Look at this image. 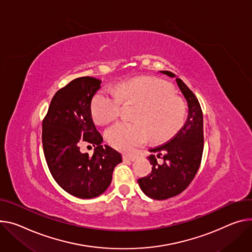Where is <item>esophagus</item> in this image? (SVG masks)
<instances>
[{
  "instance_id": "1",
  "label": "esophagus",
  "mask_w": 252,
  "mask_h": 252,
  "mask_svg": "<svg viewBox=\"0 0 252 252\" xmlns=\"http://www.w3.org/2000/svg\"><path fill=\"white\" fill-rule=\"evenodd\" d=\"M123 159L126 162H134L135 161V157L134 156H129V155H124Z\"/></svg>"
}]
</instances>
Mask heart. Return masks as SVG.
<instances>
[{
	"instance_id": "obj_1",
	"label": "heart",
	"mask_w": 252,
	"mask_h": 252,
	"mask_svg": "<svg viewBox=\"0 0 252 252\" xmlns=\"http://www.w3.org/2000/svg\"><path fill=\"white\" fill-rule=\"evenodd\" d=\"M123 102H136L131 119L105 130V140L116 150L131 153L149 138L153 142H166L180 131L186 121V107L169 82L156 77L128 80L116 90L104 88L94 96L91 117L104 125L118 119Z\"/></svg>"
}]
</instances>
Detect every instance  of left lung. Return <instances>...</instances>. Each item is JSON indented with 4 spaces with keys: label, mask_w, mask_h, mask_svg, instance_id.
Here are the masks:
<instances>
[{
    "label": "left lung",
    "mask_w": 252,
    "mask_h": 252,
    "mask_svg": "<svg viewBox=\"0 0 252 252\" xmlns=\"http://www.w3.org/2000/svg\"><path fill=\"white\" fill-rule=\"evenodd\" d=\"M161 73L176 78L189 110L186 124L174 138L150 150L152 173L138 180L142 191L156 200L175 197L190 185L200 167L204 148L203 113L197 97L174 73L166 70ZM158 158H161V162H157Z\"/></svg>",
    "instance_id": "8db88e82"
}]
</instances>
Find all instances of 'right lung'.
<instances>
[{"label": "right lung", "instance_id": "right-lung-1", "mask_svg": "<svg viewBox=\"0 0 252 252\" xmlns=\"http://www.w3.org/2000/svg\"><path fill=\"white\" fill-rule=\"evenodd\" d=\"M100 84L90 76L72 80L55 94L42 123L43 150L52 177L63 190L81 199L101 195L114 167L123 162L119 152L101 145L91 118V100ZM84 144L95 148L93 157L81 153Z\"/></svg>", "mask_w": 252, "mask_h": 252}]
</instances>
